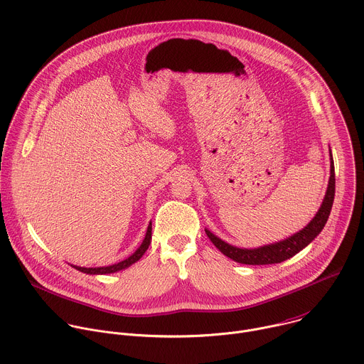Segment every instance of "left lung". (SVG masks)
I'll return each instance as SVG.
<instances>
[{"mask_svg":"<svg viewBox=\"0 0 364 364\" xmlns=\"http://www.w3.org/2000/svg\"><path fill=\"white\" fill-rule=\"evenodd\" d=\"M334 190H336V177H334V163L330 151V180L327 186V191L324 196V200L321 203V207L318 208L314 218L299 232L293 234L291 237L279 241L274 245H267L259 249H240L234 247L217 235H214L211 231L205 228V234L213 241V245L227 257L231 260L241 263V264H276L282 263L294 255H297L300 250H303L306 246H309L311 241L320 234L323 227L327 223V218L331 211V205L334 201Z\"/></svg>","mask_w":364,"mask_h":364,"instance_id":"obj_1","label":"left lung"}]
</instances>
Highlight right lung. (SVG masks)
Segmentation results:
<instances>
[{
	"label": "right lung",
	"mask_w": 364,
	"mask_h": 364,
	"mask_svg": "<svg viewBox=\"0 0 364 364\" xmlns=\"http://www.w3.org/2000/svg\"><path fill=\"white\" fill-rule=\"evenodd\" d=\"M150 243H151V223L149 224V228H147V232H146V237L143 240L141 246L126 260L119 262L117 264H112V266H107V267H88V269L87 267H80V266H73V267L77 269L78 272H82V273H87V274H109V273L124 270V269L130 267L132 264H134L136 262H139L143 257V255L147 252Z\"/></svg>",
	"instance_id": "1"
}]
</instances>
